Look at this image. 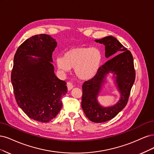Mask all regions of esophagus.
<instances>
[{"label":"esophagus","instance_id":"34e87169","mask_svg":"<svg viewBox=\"0 0 154 154\" xmlns=\"http://www.w3.org/2000/svg\"><path fill=\"white\" fill-rule=\"evenodd\" d=\"M67 88H68V90L69 91H70L73 88V84H72V83L71 82H67Z\"/></svg>","mask_w":154,"mask_h":154}]
</instances>
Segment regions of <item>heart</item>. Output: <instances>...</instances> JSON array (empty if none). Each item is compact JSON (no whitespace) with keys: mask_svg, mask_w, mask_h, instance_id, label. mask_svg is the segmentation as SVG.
Here are the masks:
<instances>
[{"mask_svg":"<svg viewBox=\"0 0 154 154\" xmlns=\"http://www.w3.org/2000/svg\"><path fill=\"white\" fill-rule=\"evenodd\" d=\"M102 52L97 48L78 47L72 48L64 54V57L56 59L59 69L64 72L74 68L76 75L82 80L95 77L101 66Z\"/></svg>","mask_w":154,"mask_h":154,"instance_id":"1","label":"heart"}]
</instances>
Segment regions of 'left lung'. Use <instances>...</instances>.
<instances>
[{"label":"left lung","instance_id":"1","mask_svg":"<svg viewBox=\"0 0 154 154\" xmlns=\"http://www.w3.org/2000/svg\"><path fill=\"white\" fill-rule=\"evenodd\" d=\"M95 41L105 45V56L110 59L100 66L95 77L84 82L81 106L89 120L102 123L115 118L126 106L136 73L131 52L116 38L109 36ZM109 72L113 73L121 99L115 105L103 107L98 103L97 97Z\"/></svg>","mask_w":154,"mask_h":154}]
</instances>
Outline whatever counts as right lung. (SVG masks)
Returning a JSON list of instances; mask_svg holds the SVG:
<instances>
[{
	"instance_id": "1",
	"label": "right lung",
	"mask_w": 154,
	"mask_h": 154,
	"mask_svg": "<svg viewBox=\"0 0 154 154\" xmlns=\"http://www.w3.org/2000/svg\"><path fill=\"white\" fill-rule=\"evenodd\" d=\"M56 46L51 36L38 34L20 45L14 57L11 80L17 102L29 118L42 123L57 116L67 93L66 82L56 76L52 64Z\"/></svg>"
}]
</instances>
